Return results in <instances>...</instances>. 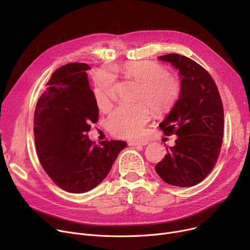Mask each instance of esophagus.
Returning a JSON list of instances; mask_svg holds the SVG:
<instances>
[{"mask_svg":"<svg viewBox=\"0 0 250 250\" xmlns=\"http://www.w3.org/2000/svg\"><path fill=\"white\" fill-rule=\"evenodd\" d=\"M148 141H134V142H129L128 145L129 146H133V147H136V146H146L148 145Z\"/></svg>","mask_w":250,"mask_h":250,"instance_id":"1","label":"esophagus"}]
</instances>
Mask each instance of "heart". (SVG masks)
I'll return each mask as SVG.
<instances>
[{"label":"heart","instance_id":"heart-1","mask_svg":"<svg viewBox=\"0 0 250 250\" xmlns=\"http://www.w3.org/2000/svg\"><path fill=\"white\" fill-rule=\"evenodd\" d=\"M110 71L136 82L138 84L136 99L146 102L157 115L169 111L178 99L179 81L169 75L162 65L154 62H126L112 65ZM115 97L113 77L105 72L99 73L95 78L94 88V99L98 108L103 111L108 110ZM125 103L111 112L107 118V126L114 136L125 139L140 136L143 126L150 117L146 103Z\"/></svg>","mask_w":250,"mask_h":250}]
</instances>
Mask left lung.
<instances>
[{"label":"left lung","instance_id":"1","mask_svg":"<svg viewBox=\"0 0 250 250\" xmlns=\"http://www.w3.org/2000/svg\"><path fill=\"white\" fill-rule=\"evenodd\" d=\"M178 70V100L159 125L165 136L175 134L173 147L155 170L166 183L190 188L211 173L221 151L224 110L209 74L194 61L177 54L158 57Z\"/></svg>","mask_w":250,"mask_h":250}]
</instances>
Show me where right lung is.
<instances>
[{
    "label": "right lung",
    "instance_id": "right-lung-1",
    "mask_svg": "<svg viewBox=\"0 0 250 250\" xmlns=\"http://www.w3.org/2000/svg\"><path fill=\"white\" fill-rule=\"evenodd\" d=\"M89 65L72 62L52 74L34 112L38 159L58 187L72 193L96 188L107 176L124 141L93 145L87 133L98 121L99 109L88 82Z\"/></svg>",
    "mask_w": 250,
    "mask_h": 250
}]
</instances>
